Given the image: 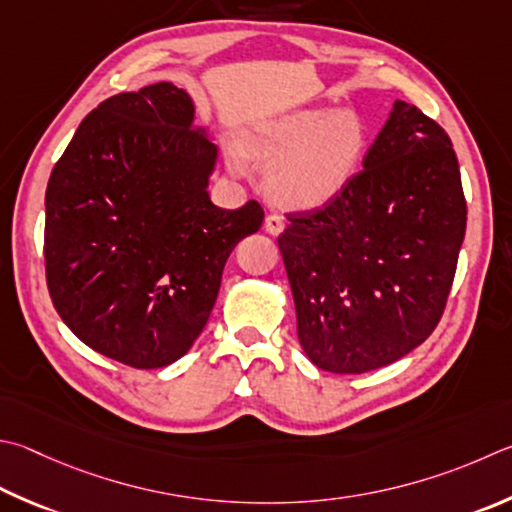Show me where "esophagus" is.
Returning <instances> with one entry per match:
<instances>
[{"instance_id":"34e87169","label":"esophagus","mask_w":512,"mask_h":512,"mask_svg":"<svg viewBox=\"0 0 512 512\" xmlns=\"http://www.w3.org/2000/svg\"><path fill=\"white\" fill-rule=\"evenodd\" d=\"M264 228L268 235H280V232L284 230V219L280 215H268L264 219Z\"/></svg>"}]
</instances>
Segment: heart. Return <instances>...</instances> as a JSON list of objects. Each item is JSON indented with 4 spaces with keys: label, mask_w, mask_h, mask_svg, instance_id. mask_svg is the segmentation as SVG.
<instances>
[{
    "label": "heart",
    "mask_w": 512,
    "mask_h": 512,
    "mask_svg": "<svg viewBox=\"0 0 512 512\" xmlns=\"http://www.w3.org/2000/svg\"><path fill=\"white\" fill-rule=\"evenodd\" d=\"M250 145L259 159L275 163L268 176L273 199L304 210L347 188L369 150V134L353 111L300 109L264 125Z\"/></svg>",
    "instance_id": "obj_1"
}]
</instances>
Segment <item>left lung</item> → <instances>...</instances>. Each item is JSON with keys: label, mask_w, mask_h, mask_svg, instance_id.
I'll list each match as a JSON object with an SVG mask.
<instances>
[{"label": "left lung", "mask_w": 512, "mask_h": 512, "mask_svg": "<svg viewBox=\"0 0 512 512\" xmlns=\"http://www.w3.org/2000/svg\"><path fill=\"white\" fill-rule=\"evenodd\" d=\"M365 170L277 237L297 338L315 367L365 374L430 338L466 235V197L445 129L396 100Z\"/></svg>", "instance_id": "1"}]
</instances>
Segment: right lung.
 <instances>
[{
	"label": "right lung",
	"instance_id": "obj_1",
	"mask_svg": "<svg viewBox=\"0 0 512 512\" xmlns=\"http://www.w3.org/2000/svg\"><path fill=\"white\" fill-rule=\"evenodd\" d=\"M172 82L111 96L82 120L46 185L44 266L55 311L87 347L134 369L190 351L241 239L248 201L208 197L217 147Z\"/></svg>",
	"mask_w": 512,
	"mask_h": 512
}]
</instances>
